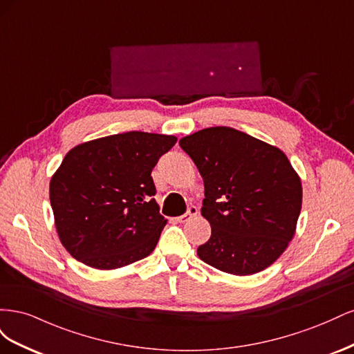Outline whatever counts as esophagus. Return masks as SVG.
Instances as JSON below:
<instances>
[{"label": "esophagus", "instance_id": "obj_1", "mask_svg": "<svg viewBox=\"0 0 354 354\" xmlns=\"http://www.w3.org/2000/svg\"><path fill=\"white\" fill-rule=\"evenodd\" d=\"M196 216H198V208H196L195 205H190V207L187 208V212L183 214V216H180L177 220H178L180 223H186V221L192 220V218L196 217Z\"/></svg>", "mask_w": 354, "mask_h": 354}]
</instances>
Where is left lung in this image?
Listing matches in <instances>:
<instances>
[{"mask_svg": "<svg viewBox=\"0 0 354 354\" xmlns=\"http://www.w3.org/2000/svg\"><path fill=\"white\" fill-rule=\"evenodd\" d=\"M178 145L205 186L201 212L211 238L198 248L199 259L238 276L273 264L294 236L303 201L286 155L230 127L205 128Z\"/></svg>", "mask_w": 354, "mask_h": 354, "instance_id": "obj_1", "label": "left lung"}]
</instances>
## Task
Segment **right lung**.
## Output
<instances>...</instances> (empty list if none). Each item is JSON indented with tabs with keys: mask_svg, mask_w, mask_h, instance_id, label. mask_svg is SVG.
Instances as JSON below:
<instances>
[{
	"mask_svg": "<svg viewBox=\"0 0 354 354\" xmlns=\"http://www.w3.org/2000/svg\"><path fill=\"white\" fill-rule=\"evenodd\" d=\"M174 136L130 131L78 145L50 181L60 242L78 261L111 270L145 259L167 220L152 169Z\"/></svg>",
	"mask_w": 354,
	"mask_h": 354,
	"instance_id": "1",
	"label": "right lung"
}]
</instances>
